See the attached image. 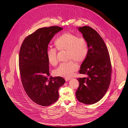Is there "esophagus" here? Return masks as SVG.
<instances>
[{"instance_id":"34e87169","label":"esophagus","mask_w":128,"mask_h":128,"mask_svg":"<svg viewBox=\"0 0 128 128\" xmlns=\"http://www.w3.org/2000/svg\"><path fill=\"white\" fill-rule=\"evenodd\" d=\"M71 78H65V80L67 82V81L69 80Z\"/></svg>"}]
</instances>
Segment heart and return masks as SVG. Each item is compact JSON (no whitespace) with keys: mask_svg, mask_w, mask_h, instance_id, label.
I'll return each instance as SVG.
<instances>
[{"mask_svg":"<svg viewBox=\"0 0 128 128\" xmlns=\"http://www.w3.org/2000/svg\"><path fill=\"white\" fill-rule=\"evenodd\" d=\"M55 44L59 50H67L68 62L61 63L54 71L56 76L69 77L78 68V62H83L88 54V45L86 39L78 37L76 34L70 32L62 34L55 41ZM58 51L56 48H48L46 50V56L48 61L53 65L58 62Z\"/></svg>","mask_w":128,"mask_h":128,"instance_id":"b5f03b06","label":"heart"}]
</instances>
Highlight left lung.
I'll use <instances>...</instances> for the list:
<instances>
[{"mask_svg": "<svg viewBox=\"0 0 128 128\" xmlns=\"http://www.w3.org/2000/svg\"><path fill=\"white\" fill-rule=\"evenodd\" d=\"M88 45V54L81 64L79 73L87 78H78L77 100L87 104L101 100L106 93L111 81L112 66L107 46L98 33L88 26L78 28Z\"/></svg>", "mask_w": 128, "mask_h": 128, "instance_id": "8db88e82", "label": "left lung"}]
</instances>
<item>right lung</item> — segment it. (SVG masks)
Returning a JSON list of instances; mask_svg holds the SVG:
<instances>
[{
	"label": "right lung",
	"mask_w": 128,
	"mask_h": 128,
	"mask_svg": "<svg viewBox=\"0 0 128 128\" xmlns=\"http://www.w3.org/2000/svg\"><path fill=\"white\" fill-rule=\"evenodd\" d=\"M63 28L58 26L39 28L26 37L21 46L19 66L22 84L35 103L48 106L59 98V88L65 82L61 76L48 78L49 62L46 50L50 40Z\"/></svg>",
	"instance_id": "right-lung-1"
}]
</instances>
